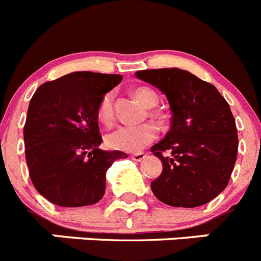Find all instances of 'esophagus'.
<instances>
[{"label":"esophagus","instance_id":"esophagus-1","mask_svg":"<svg viewBox=\"0 0 261 261\" xmlns=\"http://www.w3.org/2000/svg\"><path fill=\"white\" fill-rule=\"evenodd\" d=\"M131 159H133L134 162H142V160H144V159H146V153H143V152L134 153V155H131Z\"/></svg>","mask_w":261,"mask_h":261}]
</instances>
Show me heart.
Here are the masks:
<instances>
[{
  "mask_svg": "<svg viewBox=\"0 0 261 261\" xmlns=\"http://www.w3.org/2000/svg\"><path fill=\"white\" fill-rule=\"evenodd\" d=\"M135 97L147 108H152L158 103L156 92L146 87L135 89ZM97 118L105 126H112L114 122L113 93H106L101 98L97 109ZM158 137V128L152 123H143L138 126H119L110 131L105 137V144L112 149L124 152H139L152 143Z\"/></svg>",
  "mask_w": 261,
  "mask_h": 261,
  "instance_id": "b5f03b06",
  "label": "heart"
}]
</instances>
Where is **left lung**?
Listing matches in <instances>:
<instances>
[{"label":"left lung","mask_w":261,"mask_h":261,"mask_svg":"<svg viewBox=\"0 0 261 261\" xmlns=\"http://www.w3.org/2000/svg\"><path fill=\"white\" fill-rule=\"evenodd\" d=\"M135 76L162 90L172 112L171 128L151 147L163 163L151 182L153 194L174 207L205 205L227 187L237 162L238 130L227 101L214 85L178 68Z\"/></svg>","instance_id":"1"}]
</instances>
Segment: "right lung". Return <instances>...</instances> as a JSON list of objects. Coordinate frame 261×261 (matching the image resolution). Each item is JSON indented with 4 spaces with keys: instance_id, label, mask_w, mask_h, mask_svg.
Here are the masks:
<instances>
[{
    "instance_id": "obj_1",
    "label": "right lung",
    "mask_w": 261,
    "mask_h": 261,
    "mask_svg": "<svg viewBox=\"0 0 261 261\" xmlns=\"http://www.w3.org/2000/svg\"><path fill=\"white\" fill-rule=\"evenodd\" d=\"M121 81V74L72 72L34 93L23 128L24 153L34 187L49 202L63 207L98 202L106 171L114 160L127 158L98 148V103Z\"/></svg>"
}]
</instances>
